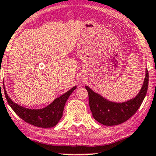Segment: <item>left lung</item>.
<instances>
[{
    "mask_svg": "<svg viewBox=\"0 0 156 156\" xmlns=\"http://www.w3.org/2000/svg\"><path fill=\"white\" fill-rule=\"evenodd\" d=\"M148 78L146 68L143 86L136 96L121 103L109 101L86 86L88 93L89 105L94 119L103 125L108 126L118 125L129 119L138 111L146 97Z\"/></svg>",
    "mask_w": 156,
    "mask_h": 156,
    "instance_id": "obj_1",
    "label": "left lung"
}]
</instances>
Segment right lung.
<instances>
[{
	"label": "right lung",
	"instance_id": "right-lung-1",
	"mask_svg": "<svg viewBox=\"0 0 156 156\" xmlns=\"http://www.w3.org/2000/svg\"><path fill=\"white\" fill-rule=\"evenodd\" d=\"M76 88V86H74L64 94L56 98L46 107L41 109H30L13 102L7 94L5 86H3L5 98L13 111L26 123L37 127L45 128L54 127L57 125L63 115L66 101Z\"/></svg>",
	"mask_w": 156,
	"mask_h": 156
}]
</instances>
